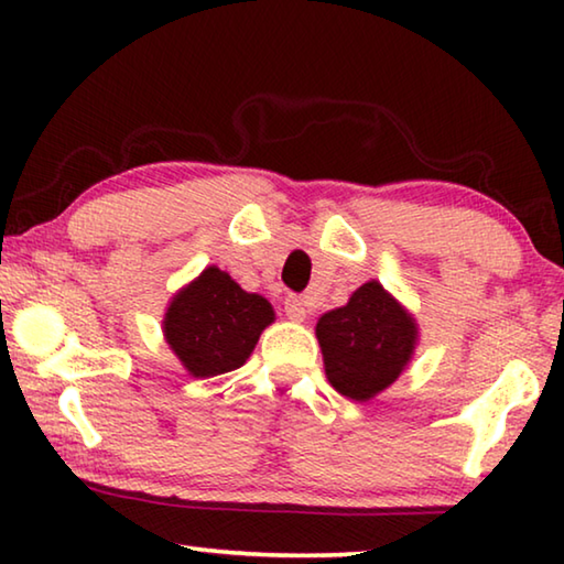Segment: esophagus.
<instances>
[{
    "mask_svg": "<svg viewBox=\"0 0 564 564\" xmlns=\"http://www.w3.org/2000/svg\"><path fill=\"white\" fill-rule=\"evenodd\" d=\"M283 311H285V316H289L295 323H301V321H305V316H308L305 301L299 299V295H289V299H285V303H283Z\"/></svg>",
    "mask_w": 564,
    "mask_h": 564,
    "instance_id": "esophagus-1",
    "label": "esophagus"
}]
</instances>
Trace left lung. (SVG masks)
<instances>
[{
    "instance_id": "8db88e82",
    "label": "left lung",
    "mask_w": 564,
    "mask_h": 564,
    "mask_svg": "<svg viewBox=\"0 0 564 564\" xmlns=\"http://www.w3.org/2000/svg\"><path fill=\"white\" fill-rule=\"evenodd\" d=\"M330 386L358 403L393 386L415 352V318L378 281L362 283L346 305L316 323Z\"/></svg>"
}]
</instances>
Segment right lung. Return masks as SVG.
Wrapping results in <instances>:
<instances>
[{
  "label": "right lung",
  "instance_id": "right-lung-1",
  "mask_svg": "<svg viewBox=\"0 0 564 564\" xmlns=\"http://www.w3.org/2000/svg\"><path fill=\"white\" fill-rule=\"evenodd\" d=\"M271 323L273 308L263 295L246 293L226 271L208 265L171 299L164 336L191 376L214 378L241 368Z\"/></svg>",
  "mask_w": 564,
  "mask_h": 564
}]
</instances>
